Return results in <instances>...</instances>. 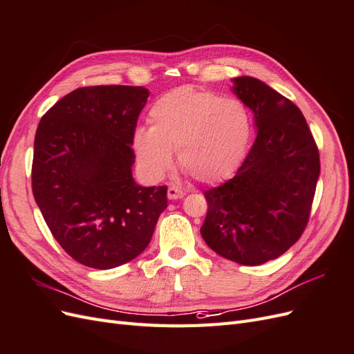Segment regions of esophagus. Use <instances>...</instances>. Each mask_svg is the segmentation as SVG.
<instances>
[{"instance_id": "esophagus-1", "label": "esophagus", "mask_w": 354, "mask_h": 354, "mask_svg": "<svg viewBox=\"0 0 354 354\" xmlns=\"http://www.w3.org/2000/svg\"><path fill=\"white\" fill-rule=\"evenodd\" d=\"M167 195H168L169 201H176V199L183 198L185 196V192L181 190V189H178V187H176V186H169Z\"/></svg>"}]
</instances>
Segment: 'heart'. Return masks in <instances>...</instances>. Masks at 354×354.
Masks as SVG:
<instances>
[{"label":"heart","instance_id":"b5f03b06","mask_svg":"<svg viewBox=\"0 0 354 354\" xmlns=\"http://www.w3.org/2000/svg\"><path fill=\"white\" fill-rule=\"evenodd\" d=\"M151 128L134 133V151L146 173L159 178L177 160L199 183L230 177L243 159L252 122L236 99L194 87L177 88L158 99L149 112Z\"/></svg>","mask_w":354,"mask_h":354}]
</instances>
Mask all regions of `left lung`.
Segmentation results:
<instances>
[{
  "label": "left lung",
  "mask_w": 354,
  "mask_h": 354,
  "mask_svg": "<svg viewBox=\"0 0 354 354\" xmlns=\"http://www.w3.org/2000/svg\"><path fill=\"white\" fill-rule=\"evenodd\" d=\"M232 81L254 113L257 137L234 177L203 194L208 212L201 234L224 259L259 266L303 234L320 174L319 151L291 100L252 77Z\"/></svg>",
  "instance_id": "left-lung-1"
}]
</instances>
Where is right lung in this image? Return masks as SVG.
I'll return each instance as SVG.
<instances>
[{"instance_id": "obj_1", "label": "right lung", "mask_w": 354, "mask_h": 354, "mask_svg": "<svg viewBox=\"0 0 354 354\" xmlns=\"http://www.w3.org/2000/svg\"><path fill=\"white\" fill-rule=\"evenodd\" d=\"M149 90H73L41 118L32 192L50 232L73 260L106 270L134 260L152 239L167 186L133 178L134 131Z\"/></svg>"}]
</instances>
